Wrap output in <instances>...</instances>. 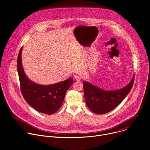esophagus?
Segmentation results:
<instances>
[{
  "mask_svg": "<svg viewBox=\"0 0 150 150\" xmlns=\"http://www.w3.org/2000/svg\"><path fill=\"white\" fill-rule=\"evenodd\" d=\"M74 78H75V79L76 81H79L81 80L80 76H78V75H75L74 76Z\"/></svg>",
  "mask_w": 150,
  "mask_h": 150,
  "instance_id": "esophagus-1",
  "label": "esophagus"
}]
</instances>
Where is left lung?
I'll list each match as a JSON object with an SVG mask.
<instances>
[{"mask_svg":"<svg viewBox=\"0 0 150 150\" xmlns=\"http://www.w3.org/2000/svg\"><path fill=\"white\" fill-rule=\"evenodd\" d=\"M134 78V75L130 82L125 87L113 91L104 90L88 82L83 81L84 98L88 108L98 115L113 110L130 92Z\"/></svg>","mask_w":150,"mask_h":150,"instance_id":"left-lung-1","label":"left lung"}]
</instances>
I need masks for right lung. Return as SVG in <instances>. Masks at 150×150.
<instances>
[{
  "instance_id": "1",
  "label": "right lung",
  "mask_w": 150,
  "mask_h": 150,
  "mask_svg": "<svg viewBox=\"0 0 150 150\" xmlns=\"http://www.w3.org/2000/svg\"><path fill=\"white\" fill-rule=\"evenodd\" d=\"M21 48L17 60V70L22 94L28 104L42 113L52 115L62 106L68 88L74 79L70 78L65 81L49 85H42L30 81L26 76L22 65Z\"/></svg>"
}]
</instances>
